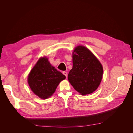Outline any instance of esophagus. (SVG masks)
<instances>
[{"mask_svg": "<svg viewBox=\"0 0 133 133\" xmlns=\"http://www.w3.org/2000/svg\"><path fill=\"white\" fill-rule=\"evenodd\" d=\"M63 74L66 76V78L68 77V73H67V72H66V71H63Z\"/></svg>", "mask_w": 133, "mask_h": 133, "instance_id": "obj_1", "label": "esophagus"}]
</instances>
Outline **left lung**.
Wrapping results in <instances>:
<instances>
[{
  "mask_svg": "<svg viewBox=\"0 0 133 133\" xmlns=\"http://www.w3.org/2000/svg\"><path fill=\"white\" fill-rule=\"evenodd\" d=\"M103 68L95 56L86 47L79 45L73 52V68L68 80L75 90L82 95L96 90L102 81Z\"/></svg>",
  "mask_w": 133,
  "mask_h": 133,
  "instance_id": "8db88e82",
  "label": "left lung"
}]
</instances>
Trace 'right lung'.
<instances>
[{"label":"right lung","instance_id":"1","mask_svg":"<svg viewBox=\"0 0 133 133\" xmlns=\"http://www.w3.org/2000/svg\"><path fill=\"white\" fill-rule=\"evenodd\" d=\"M65 78L51 65L46 57H42L30 71L28 82L35 95L45 99L54 94L60 82Z\"/></svg>","mask_w":133,"mask_h":133}]
</instances>
